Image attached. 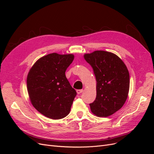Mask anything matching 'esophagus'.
<instances>
[{"label":"esophagus","mask_w":154,"mask_h":154,"mask_svg":"<svg viewBox=\"0 0 154 154\" xmlns=\"http://www.w3.org/2000/svg\"><path fill=\"white\" fill-rule=\"evenodd\" d=\"M83 91V89H78V90H76V92H77V93H78V94H81V93H82Z\"/></svg>","instance_id":"obj_1"}]
</instances>
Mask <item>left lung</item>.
Wrapping results in <instances>:
<instances>
[{
  "instance_id": "1",
  "label": "left lung",
  "mask_w": 154,
  "mask_h": 154,
  "mask_svg": "<svg viewBox=\"0 0 154 154\" xmlns=\"http://www.w3.org/2000/svg\"><path fill=\"white\" fill-rule=\"evenodd\" d=\"M96 76V97L90 103L92 112L108 117L119 110L127 99L130 86L128 69L117 55L104 51L85 54Z\"/></svg>"
}]
</instances>
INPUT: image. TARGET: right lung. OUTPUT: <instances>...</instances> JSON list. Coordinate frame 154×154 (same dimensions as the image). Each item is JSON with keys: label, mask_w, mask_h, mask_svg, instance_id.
Returning a JSON list of instances; mask_svg holds the SVG:
<instances>
[{"label": "right lung", "mask_w": 154, "mask_h": 154, "mask_svg": "<svg viewBox=\"0 0 154 154\" xmlns=\"http://www.w3.org/2000/svg\"><path fill=\"white\" fill-rule=\"evenodd\" d=\"M73 60L72 54H49L37 60L27 75V88L31 103L49 118H63L71 110L76 92L65 72Z\"/></svg>", "instance_id": "1"}]
</instances>
